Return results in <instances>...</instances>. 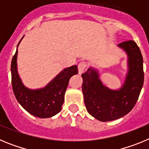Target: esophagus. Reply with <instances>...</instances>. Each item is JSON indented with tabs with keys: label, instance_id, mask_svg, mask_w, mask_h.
Masks as SVG:
<instances>
[{
	"label": "esophagus",
	"instance_id": "obj_1",
	"mask_svg": "<svg viewBox=\"0 0 149 149\" xmlns=\"http://www.w3.org/2000/svg\"><path fill=\"white\" fill-rule=\"evenodd\" d=\"M87 65H86V63L85 62H81V63L78 64V72L79 74H82L84 72L85 68H86Z\"/></svg>",
	"mask_w": 149,
	"mask_h": 149
}]
</instances>
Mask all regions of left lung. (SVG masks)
Returning <instances> with one entry per match:
<instances>
[{
  "instance_id": "obj_1",
  "label": "left lung",
  "mask_w": 149,
  "mask_h": 149,
  "mask_svg": "<svg viewBox=\"0 0 149 149\" xmlns=\"http://www.w3.org/2000/svg\"><path fill=\"white\" fill-rule=\"evenodd\" d=\"M127 53L128 72L123 86L113 90L104 86L98 71L89 68L82 74L84 103L91 116L101 122H109L125 116L136 104L144 82L141 51L133 40L118 45Z\"/></svg>"
}]
</instances>
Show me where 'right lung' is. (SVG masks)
<instances>
[{
  "label": "right lung",
  "mask_w": 149,
  "mask_h": 149,
  "mask_svg": "<svg viewBox=\"0 0 149 149\" xmlns=\"http://www.w3.org/2000/svg\"><path fill=\"white\" fill-rule=\"evenodd\" d=\"M17 55L18 50L11 62V75L13 93L18 103L29 113L39 118H49L60 113L69 80L78 73L77 65L65 68L45 87L33 90L25 87L21 81L17 71Z\"/></svg>",
  "instance_id": "1"
}]
</instances>
